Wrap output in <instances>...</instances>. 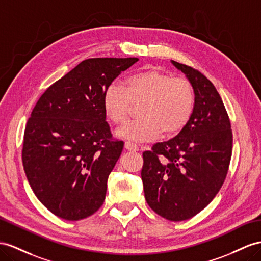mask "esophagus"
I'll return each mask as SVG.
<instances>
[{
	"instance_id": "esophagus-1",
	"label": "esophagus",
	"mask_w": 261,
	"mask_h": 261,
	"mask_svg": "<svg viewBox=\"0 0 261 261\" xmlns=\"http://www.w3.org/2000/svg\"><path fill=\"white\" fill-rule=\"evenodd\" d=\"M124 148H125V150H128V151H139V146L137 144L131 143V142H125Z\"/></svg>"
}]
</instances>
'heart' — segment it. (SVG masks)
<instances>
[{
    "instance_id": "1",
    "label": "heart",
    "mask_w": 261,
    "mask_h": 261,
    "mask_svg": "<svg viewBox=\"0 0 261 261\" xmlns=\"http://www.w3.org/2000/svg\"><path fill=\"white\" fill-rule=\"evenodd\" d=\"M141 103L133 120L120 126L116 136L135 142H146L160 135L174 136L189 123L195 105L192 85L158 69H145L129 76L125 85L111 84L102 96L103 111L111 122L120 124L131 107Z\"/></svg>"
}]
</instances>
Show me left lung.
Masks as SVG:
<instances>
[{"label":"left lung","mask_w":261,"mask_h":261,"mask_svg":"<svg viewBox=\"0 0 261 261\" xmlns=\"http://www.w3.org/2000/svg\"><path fill=\"white\" fill-rule=\"evenodd\" d=\"M193 87L189 123L169 141L143 152L141 177L146 203L172 222L203 211L222 188L231 158L232 133L223 100L203 73L171 61Z\"/></svg>","instance_id":"8db88e82"}]
</instances>
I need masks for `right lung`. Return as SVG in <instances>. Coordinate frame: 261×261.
I'll return each instance as SVG.
<instances>
[{
    "instance_id": "1",
    "label": "right lung",
    "mask_w": 261,
    "mask_h": 261,
    "mask_svg": "<svg viewBox=\"0 0 261 261\" xmlns=\"http://www.w3.org/2000/svg\"><path fill=\"white\" fill-rule=\"evenodd\" d=\"M138 58H90L47 88L31 113L22 151L26 177L46 208L66 220L96 213L123 142L112 136L102 96Z\"/></svg>"
}]
</instances>
